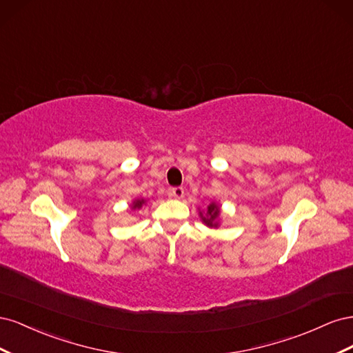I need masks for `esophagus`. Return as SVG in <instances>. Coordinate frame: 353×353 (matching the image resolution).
Returning <instances> with one entry per match:
<instances>
[{
  "label": "esophagus",
  "mask_w": 353,
  "mask_h": 353,
  "mask_svg": "<svg viewBox=\"0 0 353 353\" xmlns=\"http://www.w3.org/2000/svg\"><path fill=\"white\" fill-rule=\"evenodd\" d=\"M170 196H172L174 199H183L184 197V188L183 187H175L170 190Z\"/></svg>",
  "instance_id": "34e87169"
}]
</instances>
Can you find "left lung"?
Wrapping results in <instances>:
<instances>
[{
	"mask_svg": "<svg viewBox=\"0 0 353 353\" xmlns=\"http://www.w3.org/2000/svg\"><path fill=\"white\" fill-rule=\"evenodd\" d=\"M219 213H221V210H219V206L216 205L215 201H212L210 205L208 206V210H206V213L200 212V218H201V221H203V222L206 223L208 227H210V228H216V227H218Z\"/></svg>",
	"mask_w": 353,
	"mask_h": 353,
	"instance_id": "8db88e82",
	"label": "left lung"
}]
</instances>
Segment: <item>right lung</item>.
I'll list each match as a JSON object with an SVG mask.
<instances>
[{
	"mask_svg": "<svg viewBox=\"0 0 353 353\" xmlns=\"http://www.w3.org/2000/svg\"><path fill=\"white\" fill-rule=\"evenodd\" d=\"M145 203V200L144 199H137V200H134V203H132V209H140L143 205Z\"/></svg>",
	"mask_w": 353,
	"mask_h": 353,
	"instance_id": "right-lung-1",
	"label": "right lung"
}]
</instances>
